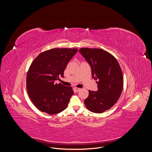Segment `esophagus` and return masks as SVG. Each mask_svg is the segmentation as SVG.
<instances>
[{"label": "esophagus", "instance_id": "34e87169", "mask_svg": "<svg viewBox=\"0 0 152 152\" xmlns=\"http://www.w3.org/2000/svg\"><path fill=\"white\" fill-rule=\"evenodd\" d=\"M75 89L76 90V92H79V91H80L81 90V88H77V87H75Z\"/></svg>", "mask_w": 152, "mask_h": 152}]
</instances>
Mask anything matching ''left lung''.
Masks as SVG:
<instances>
[{
    "mask_svg": "<svg viewBox=\"0 0 152 152\" xmlns=\"http://www.w3.org/2000/svg\"><path fill=\"white\" fill-rule=\"evenodd\" d=\"M79 52L91 66L92 77L98 81L97 91H89L85 105L92 112L101 113L111 108L121 96L124 84L121 69L116 58L103 50L83 48Z\"/></svg>",
    "mask_w": 152,
    "mask_h": 152,
    "instance_id": "left-lung-1",
    "label": "left lung"
}]
</instances>
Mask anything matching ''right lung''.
<instances>
[{
	"instance_id": "right-lung-1",
	"label": "right lung",
	"mask_w": 152,
	"mask_h": 152,
	"mask_svg": "<svg viewBox=\"0 0 152 152\" xmlns=\"http://www.w3.org/2000/svg\"><path fill=\"white\" fill-rule=\"evenodd\" d=\"M76 48H53L40 53L29 66L27 75V90L31 100L41 112L50 115L66 108L73 94L71 87L55 83L76 53Z\"/></svg>"
}]
</instances>
